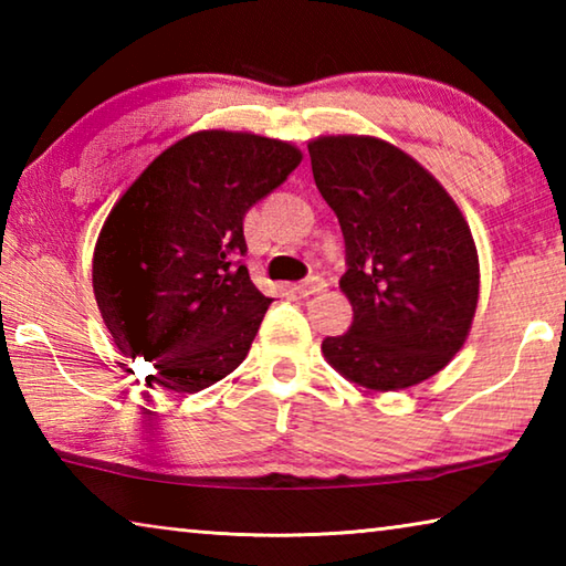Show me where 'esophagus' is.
Instances as JSON below:
<instances>
[{"instance_id": "34e87169", "label": "esophagus", "mask_w": 566, "mask_h": 566, "mask_svg": "<svg viewBox=\"0 0 566 566\" xmlns=\"http://www.w3.org/2000/svg\"><path fill=\"white\" fill-rule=\"evenodd\" d=\"M296 290V294H302V296H310V294H319V292H324L327 290V282L322 280V276H310V280H304V282H300L294 286Z\"/></svg>"}]
</instances>
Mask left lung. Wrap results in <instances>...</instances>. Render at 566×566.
<instances>
[{
  "label": "left lung",
  "instance_id": "left-lung-1",
  "mask_svg": "<svg viewBox=\"0 0 566 566\" xmlns=\"http://www.w3.org/2000/svg\"><path fill=\"white\" fill-rule=\"evenodd\" d=\"M312 175L339 219L354 319L322 352L342 377L397 391L444 369L462 349L479 296L469 224L429 171L389 142L319 137Z\"/></svg>",
  "mask_w": 566,
  "mask_h": 566
}]
</instances>
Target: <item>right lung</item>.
Returning a JSON list of instances; mask_svg holds the SVG:
<instances>
[{
    "mask_svg": "<svg viewBox=\"0 0 566 566\" xmlns=\"http://www.w3.org/2000/svg\"><path fill=\"white\" fill-rule=\"evenodd\" d=\"M302 151L247 132H195L124 191L94 247L92 284L124 357L149 381L202 391L244 361L272 304L249 280L244 214Z\"/></svg>",
    "mask_w": 566,
    "mask_h": 566,
    "instance_id": "obj_1",
    "label": "right lung"
}]
</instances>
